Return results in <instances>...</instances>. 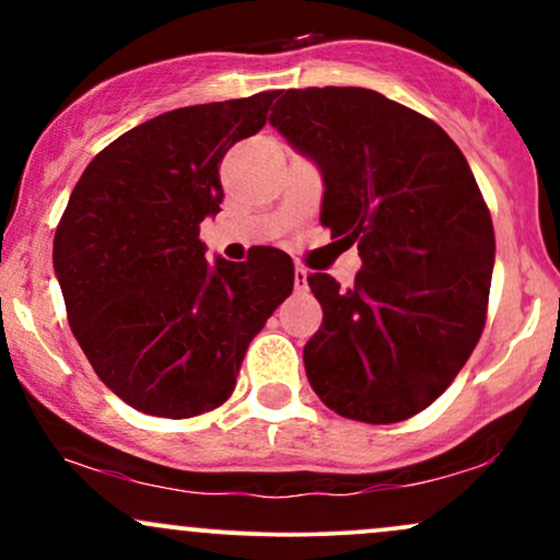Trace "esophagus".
Listing matches in <instances>:
<instances>
[{
	"label": "esophagus",
	"instance_id": "1",
	"mask_svg": "<svg viewBox=\"0 0 560 560\" xmlns=\"http://www.w3.org/2000/svg\"><path fill=\"white\" fill-rule=\"evenodd\" d=\"M294 289H307V271H305V268H298V271H294Z\"/></svg>",
	"mask_w": 560,
	"mask_h": 560
}]
</instances>
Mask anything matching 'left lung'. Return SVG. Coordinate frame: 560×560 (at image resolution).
Masks as SVG:
<instances>
[{
  "instance_id": "1",
  "label": "left lung",
  "mask_w": 560,
  "mask_h": 560,
  "mask_svg": "<svg viewBox=\"0 0 560 560\" xmlns=\"http://www.w3.org/2000/svg\"><path fill=\"white\" fill-rule=\"evenodd\" d=\"M271 124L316 160L320 223L363 258L347 289L307 276L324 307L302 350L307 382L345 419H410L485 331L494 229L477 178L432 118L374 89H287Z\"/></svg>"
}]
</instances>
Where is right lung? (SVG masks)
<instances>
[{"label":"right lung","instance_id":"add662e5","mask_svg":"<svg viewBox=\"0 0 560 560\" xmlns=\"http://www.w3.org/2000/svg\"><path fill=\"white\" fill-rule=\"evenodd\" d=\"M276 92L178 107L96 155L55 231L68 324L96 376L160 419H191L231 397L244 352L292 294L276 247L205 260L199 223L221 213V160L258 133Z\"/></svg>","mask_w":560,"mask_h":560}]
</instances>
